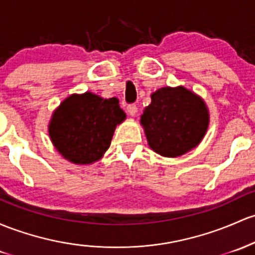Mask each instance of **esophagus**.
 Here are the masks:
<instances>
[{
    "label": "esophagus",
    "instance_id": "obj_1",
    "mask_svg": "<svg viewBox=\"0 0 255 255\" xmlns=\"http://www.w3.org/2000/svg\"><path fill=\"white\" fill-rule=\"evenodd\" d=\"M127 111L130 116H135L136 113H138V108L135 105H128L127 106Z\"/></svg>",
    "mask_w": 255,
    "mask_h": 255
}]
</instances>
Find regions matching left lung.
Here are the masks:
<instances>
[{
	"label": "left lung",
	"instance_id": "left-lung-1",
	"mask_svg": "<svg viewBox=\"0 0 255 255\" xmlns=\"http://www.w3.org/2000/svg\"><path fill=\"white\" fill-rule=\"evenodd\" d=\"M140 125L150 149L174 158L202 141L209 126V110L205 100L191 89L162 87L151 94Z\"/></svg>",
	"mask_w": 255,
	"mask_h": 255
}]
</instances>
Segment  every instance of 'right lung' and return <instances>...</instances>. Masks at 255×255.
I'll use <instances>...</instances> for the list:
<instances>
[{
	"label": "right lung",
	"mask_w": 255,
	"mask_h": 255,
	"mask_svg": "<svg viewBox=\"0 0 255 255\" xmlns=\"http://www.w3.org/2000/svg\"><path fill=\"white\" fill-rule=\"evenodd\" d=\"M126 117L117 98L104 99L92 92L71 94L50 116V141L71 163H96L110 147L115 129Z\"/></svg>",
	"instance_id": "obj_1"
}]
</instances>
